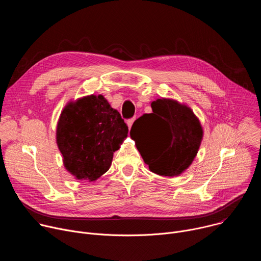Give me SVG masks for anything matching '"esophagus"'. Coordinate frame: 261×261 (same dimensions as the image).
I'll list each match as a JSON object with an SVG mask.
<instances>
[{"label":"esophagus","instance_id":"34e87169","mask_svg":"<svg viewBox=\"0 0 261 261\" xmlns=\"http://www.w3.org/2000/svg\"><path fill=\"white\" fill-rule=\"evenodd\" d=\"M134 121H135V119H134V118H133V119H130V120H128V121H127V125H128V128H129V129L132 127V125H133Z\"/></svg>","mask_w":261,"mask_h":261}]
</instances>
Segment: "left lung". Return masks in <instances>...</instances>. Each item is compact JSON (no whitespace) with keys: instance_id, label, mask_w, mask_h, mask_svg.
<instances>
[{"instance_id":"left-lung-1","label":"left lung","mask_w":261,"mask_h":261,"mask_svg":"<svg viewBox=\"0 0 261 261\" xmlns=\"http://www.w3.org/2000/svg\"><path fill=\"white\" fill-rule=\"evenodd\" d=\"M152 114L137 119L130 131L136 147L154 173L177 176L196 157L203 129L193 110L173 99L161 98L151 103Z\"/></svg>"}]
</instances>
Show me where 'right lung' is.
Wrapping results in <instances>:
<instances>
[{"mask_svg":"<svg viewBox=\"0 0 261 261\" xmlns=\"http://www.w3.org/2000/svg\"><path fill=\"white\" fill-rule=\"evenodd\" d=\"M128 136L117 109L102 95L69 101L57 125V144L67 171L80 180L95 181L110 167L114 153Z\"/></svg>","mask_w":261,"mask_h":261,"instance_id":"1","label":"right lung"}]
</instances>
